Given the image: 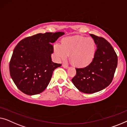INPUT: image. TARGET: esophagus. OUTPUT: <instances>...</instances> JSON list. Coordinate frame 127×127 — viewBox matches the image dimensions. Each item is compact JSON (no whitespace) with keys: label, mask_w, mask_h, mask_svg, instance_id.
I'll use <instances>...</instances> for the list:
<instances>
[{"label":"esophagus","mask_w":127,"mask_h":127,"mask_svg":"<svg viewBox=\"0 0 127 127\" xmlns=\"http://www.w3.org/2000/svg\"><path fill=\"white\" fill-rule=\"evenodd\" d=\"M63 67L65 68H67L68 67V65L66 64H63Z\"/></svg>","instance_id":"obj_1"}]
</instances>
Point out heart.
Segmentation results:
<instances>
[{
	"mask_svg": "<svg viewBox=\"0 0 127 127\" xmlns=\"http://www.w3.org/2000/svg\"><path fill=\"white\" fill-rule=\"evenodd\" d=\"M54 49L59 59L65 60L68 55H71L73 64L78 67H85L93 59L95 45L92 38L76 35L64 39L62 45L55 44Z\"/></svg>",
	"mask_w": 127,
	"mask_h": 127,
	"instance_id": "obj_1",
	"label": "heart"
}]
</instances>
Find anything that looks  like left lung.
<instances>
[{
    "instance_id": "1",
    "label": "left lung",
    "mask_w": 127,
    "mask_h": 127,
    "mask_svg": "<svg viewBox=\"0 0 127 127\" xmlns=\"http://www.w3.org/2000/svg\"><path fill=\"white\" fill-rule=\"evenodd\" d=\"M97 45L94 59L84 68H76L72 79L81 92L91 94L99 92L111 83L117 66V55L109 42L102 37L90 34Z\"/></svg>"
}]
</instances>
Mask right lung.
I'll return each mask as SVG.
<instances>
[{
    "label": "right lung",
    "instance_id": "1",
    "mask_svg": "<svg viewBox=\"0 0 127 127\" xmlns=\"http://www.w3.org/2000/svg\"><path fill=\"white\" fill-rule=\"evenodd\" d=\"M64 34L38 33L23 39L15 46L9 64L10 74L21 92L35 95L46 88L54 69L62 65L52 61V44Z\"/></svg>",
    "mask_w": 127,
    "mask_h": 127
}]
</instances>
